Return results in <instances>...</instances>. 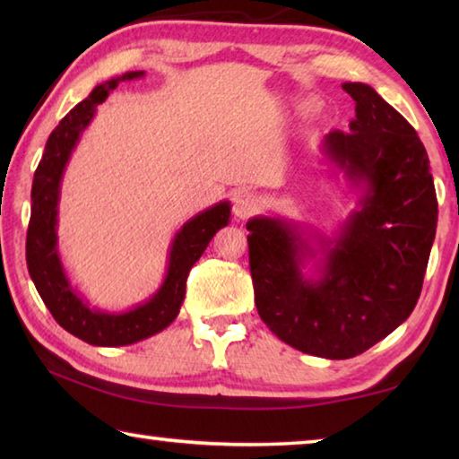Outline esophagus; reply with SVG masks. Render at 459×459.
Wrapping results in <instances>:
<instances>
[{
	"label": "esophagus",
	"mask_w": 459,
	"mask_h": 459,
	"mask_svg": "<svg viewBox=\"0 0 459 459\" xmlns=\"http://www.w3.org/2000/svg\"><path fill=\"white\" fill-rule=\"evenodd\" d=\"M255 211H257V198H255V194L248 190H240L235 196V202H232V212H235L237 219L245 221L248 216H253Z\"/></svg>",
	"instance_id": "34e87169"
}]
</instances>
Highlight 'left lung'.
I'll return each mask as SVG.
<instances>
[{
    "label": "left lung",
    "mask_w": 459,
    "mask_h": 459,
    "mask_svg": "<svg viewBox=\"0 0 459 459\" xmlns=\"http://www.w3.org/2000/svg\"><path fill=\"white\" fill-rule=\"evenodd\" d=\"M356 103L348 131H330L322 152L359 186L360 211L325 245L320 277L301 273L314 251L295 224L247 222L255 306L279 340L306 354L344 360L407 320L421 295L437 229L429 158L417 131L364 82L342 84Z\"/></svg>",
    "instance_id": "left-lung-1"
}]
</instances>
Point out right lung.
Segmentation results:
<instances>
[{
    "label": "right lung",
    "mask_w": 459,
    "mask_h": 459,
    "mask_svg": "<svg viewBox=\"0 0 459 459\" xmlns=\"http://www.w3.org/2000/svg\"><path fill=\"white\" fill-rule=\"evenodd\" d=\"M143 71L126 73L103 84H97L91 95L81 100L52 131L32 182V214L26 237V261L30 277L62 328L92 346H127L168 328L176 320L186 295V279L194 263L200 259L216 230L227 227L230 202H219L208 211L190 219L178 230L169 248V263L164 283L145 304L129 312L107 314L89 307L62 269L58 257V196L60 180L76 142L91 119L97 105L121 82L142 79Z\"/></svg>",
    "instance_id": "add662e5"
}]
</instances>
